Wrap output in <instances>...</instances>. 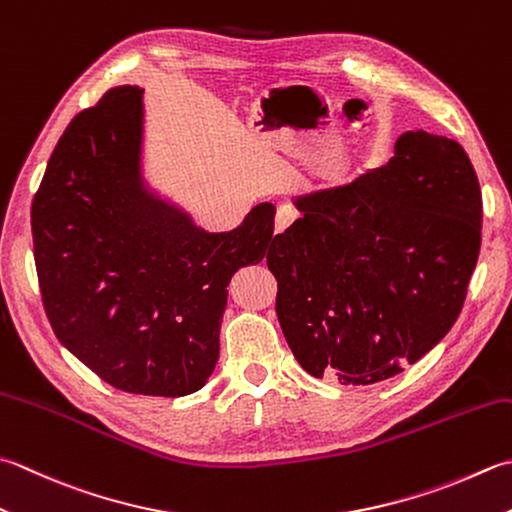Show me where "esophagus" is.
<instances>
[{
    "instance_id": "1",
    "label": "esophagus",
    "mask_w": 512,
    "mask_h": 512,
    "mask_svg": "<svg viewBox=\"0 0 512 512\" xmlns=\"http://www.w3.org/2000/svg\"><path fill=\"white\" fill-rule=\"evenodd\" d=\"M293 222H295V215L286 208H279L277 215H275V235L286 233V230L293 226Z\"/></svg>"
}]
</instances>
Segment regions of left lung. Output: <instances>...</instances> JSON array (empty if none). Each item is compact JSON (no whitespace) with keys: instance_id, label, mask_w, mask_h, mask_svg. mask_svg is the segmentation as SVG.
Here are the masks:
<instances>
[{"instance_id":"8db88e82","label":"left lung","mask_w":512,"mask_h":512,"mask_svg":"<svg viewBox=\"0 0 512 512\" xmlns=\"http://www.w3.org/2000/svg\"><path fill=\"white\" fill-rule=\"evenodd\" d=\"M293 204L299 219L266 264L306 373L377 384L442 342L482 246V190L462 146L408 130L386 166Z\"/></svg>"}]
</instances>
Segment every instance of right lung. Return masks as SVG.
<instances>
[{
    "label": "right lung",
    "mask_w": 512,
    "mask_h": 512,
    "mask_svg": "<svg viewBox=\"0 0 512 512\" xmlns=\"http://www.w3.org/2000/svg\"><path fill=\"white\" fill-rule=\"evenodd\" d=\"M144 90L117 86L68 124L30 210L55 335L106 384L184 397L219 357L228 284L270 248L275 206L208 233L142 175Z\"/></svg>",
    "instance_id": "add662e5"
}]
</instances>
